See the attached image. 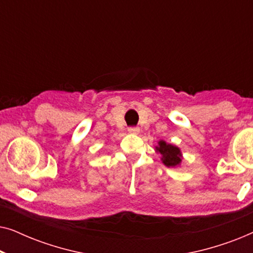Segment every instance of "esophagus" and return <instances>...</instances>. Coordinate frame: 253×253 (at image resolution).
<instances>
[{"label": "esophagus", "instance_id": "1", "mask_svg": "<svg viewBox=\"0 0 253 253\" xmlns=\"http://www.w3.org/2000/svg\"><path fill=\"white\" fill-rule=\"evenodd\" d=\"M139 127H137V126H131V127H129V132L130 133H134V134H137V133H139Z\"/></svg>", "mask_w": 253, "mask_h": 253}]
</instances>
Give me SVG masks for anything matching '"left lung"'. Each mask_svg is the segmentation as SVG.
Segmentation results:
<instances>
[{
	"mask_svg": "<svg viewBox=\"0 0 253 253\" xmlns=\"http://www.w3.org/2000/svg\"><path fill=\"white\" fill-rule=\"evenodd\" d=\"M155 148L162 155L161 160L167 167H176V166L181 164L182 154L178 147L167 144L164 140H160L159 141V146Z\"/></svg>",
	"mask_w": 253,
	"mask_h": 253,
	"instance_id": "8db88e82",
	"label": "left lung"
}]
</instances>
